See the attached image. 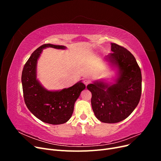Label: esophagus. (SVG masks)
Segmentation results:
<instances>
[{
	"label": "esophagus",
	"mask_w": 161,
	"mask_h": 161,
	"mask_svg": "<svg viewBox=\"0 0 161 161\" xmlns=\"http://www.w3.org/2000/svg\"><path fill=\"white\" fill-rule=\"evenodd\" d=\"M90 80H89V79H84L83 80V82H84V84L86 86L87 85H89V83H90Z\"/></svg>",
	"instance_id": "1"
}]
</instances>
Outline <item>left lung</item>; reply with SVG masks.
Returning a JSON list of instances; mask_svg holds the SVG:
<instances>
[{
  "label": "left lung",
  "instance_id": "8db88e82",
  "mask_svg": "<svg viewBox=\"0 0 161 161\" xmlns=\"http://www.w3.org/2000/svg\"><path fill=\"white\" fill-rule=\"evenodd\" d=\"M105 58L118 69L115 82L109 85L101 81L88 85L92 93L91 105L96 118L103 123L123 121L137 107L142 93V75L134 56L125 47L112 43Z\"/></svg>",
  "mask_w": 161,
  "mask_h": 161
}]
</instances>
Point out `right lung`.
I'll list each match as a JSON object with an SVG mask.
<instances>
[{
  "label": "right lung",
  "instance_id": "right-lung-1",
  "mask_svg": "<svg viewBox=\"0 0 161 161\" xmlns=\"http://www.w3.org/2000/svg\"><path fill=\"white\" fill-rule=\"evenodd\" d=\"M56 49L66 48L64 46L43 44L34 51L23 67L21 82L24 101L28 109L43 122L53 125L66 123L74 111L75 101L85 89L81 81L61 91H50L46 89L36 78L37 59L46 47Z\"/></svg>",
  "mask_w": 161,
  "mask_h": 161
}]
</instances>
